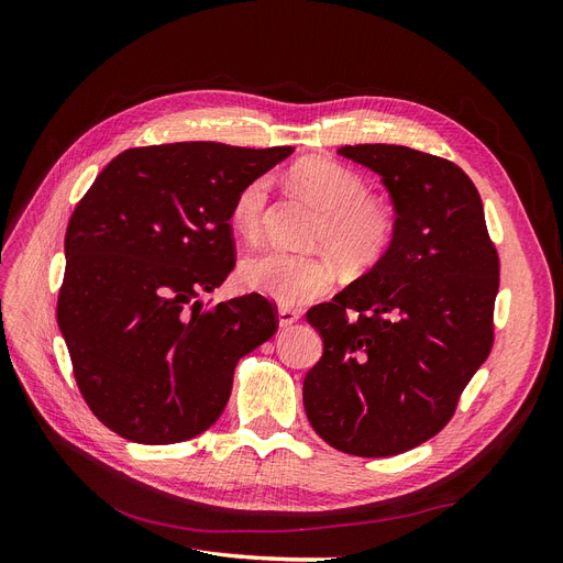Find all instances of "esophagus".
Listing matches in <instances>:
<instances>
[{
	"label": "esophagus",
	"instance_id": "esophagus-1",
	"mask_svg": "<svg viewBox=\"0 0 563 563\" xmlns=\"http://www.w3.org/2000/svg\"><path fill=\"white\" fill-rule=\"evenodd\" d=\"M300 319V312L294 310V308H279V327H291V323H296Z\"/></svg>",
	"mask_w": 563,
	"mask_h": 563
}]
</instances>
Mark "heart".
I'll list each match as a JSON object with an SVG mask.
<instances>
[{
  "label": "heart",
  "mask_w": 563,
  "mask_h": 563,
  "mask_svg": "<svg viewBox=\"0 0 563 563\" xmlns=\"http://www.w3.org/2000/svg\"><path fill=\"white\" fill-rule=\"evenodd\" d=\"M291 180L321 207L310 242L327 249L345 269L364 272L389 251L397 234L395 207L371 195L360 174L331 159H305L291 168ZM269 187V176H255L234 195L230 216L246 240H258L263 232ZM242 279L288 308L327 294L335 267L327 255L265 251L242 265Z\"/></svg>",
  "instance_id": "1"
}]
</instances>
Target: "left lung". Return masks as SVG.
Instances as JSON below:
<instances>
[{"instance_id":"1","label":"left lung","mask_w":563,"mask_h":563,"mask_svg":"<svg viewBox=\"0 0 563 563\" xmlns=\"http://www.w3.org/2000/svg\"><path fill=\"white\" fill-rule=\"evenodd\" d=\"M338 155L383 176L397 234L373 269L308 312L323 354L302 401L333 449L387 457L444 430L490 354L500 258L457 164L383 143Z\"/></svg>"}]
</instances>
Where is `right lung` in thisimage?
<instances>
[{
    "label": "right lung",
    "instance_id": "add662e5",
    "mask_svg": "<svg viewBox=\"0 0 563 563\" xmlns=\"http://www.w3.org/2000/svg\"><path fill=\"white\" fill-rule=\"evenodd\" d=\"M291 152L131 147L79 199L56 317L84 401L119 437L159 446L207 432L236 362L277 333L275 302L261 294L199 296L234 267V195Z\"/></svg>",
    "mask_w": 563,
    "mask_h": 563
}]
</instances>
